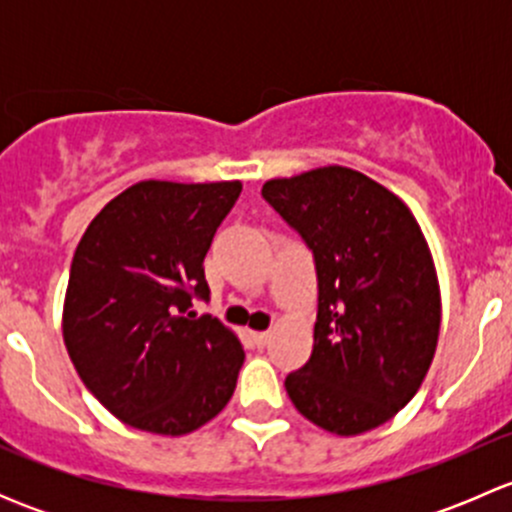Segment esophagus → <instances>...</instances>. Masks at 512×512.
<instances>
[{
    "instance_id": "1",
    "label": "esophagus",
    "mask_w": 512,
    "mask_h": 512,
    "mask_svg": "<svg viewBox=\"0 0 512 512\" xmlns=\"http://www.w3.org/2000/svg\"><path fill=\"white\" fill-rule=\"evenodd\" d=\"M270 337H272L270 332H257V334H255V342L260 344V347H265V344L270 342Z\"/></svg>"
}]
</instances>
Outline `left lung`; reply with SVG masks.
Listing matches in <instances>:
<instances>
[{"mask_svg":"<svg viewBox=\"0 0 512 512\" xmlns=\"http://www.w3.org/2000/svg\"><path fill=\"white\" fill-rule=\"evenodd\" d=\"M317 267L312 356L285 379L294 409L337 436L394 418L414 399L441 329V289L414 213L342 165L262 185Z\"/></svg>","mask_w":512,"mask_h":512,"instance_id":"8db88e82","label":"left lung"}]
</instances>
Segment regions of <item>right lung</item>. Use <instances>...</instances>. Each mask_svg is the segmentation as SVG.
Returning a JSON list of instances; mask_svg holds the SVG:
<instances>
[{
    "label": "right lung",
    "instance_id": "add662e5",
    "mask_svg": "<svg viewBox=\"0 0 512 512\" xmlns=\"http://www.w3.org/2000/svg\"><path fill=\"white\" fill-rule=\"evenodd\" d=\"M240 180H141L91 220L71 262L64 344L118 421L183 436L225 409L245 349L210 314L203 260Z\"/></svg>",
    "mask_w": 512,
    "mask_h": 512
}]
</instances>
